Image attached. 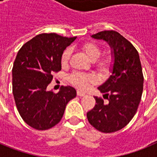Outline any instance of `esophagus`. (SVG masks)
<instances>
[{"label": "esophagus", "instance_id": "esophagus-1", "mask_svg": "<svg viewBox=\"0 0 157 157\" xmlns=\"http://www.w3.org/2000/svg\"><path fill=\"white\" fill-rule=\"evenodd\" d=\"M77 95L79 96V97H83V96H85L86 94L84 92H82L80 90H78L77 91Z\"/></svg>", "mask_w": 157, "mask_h": 157}]
</instances>
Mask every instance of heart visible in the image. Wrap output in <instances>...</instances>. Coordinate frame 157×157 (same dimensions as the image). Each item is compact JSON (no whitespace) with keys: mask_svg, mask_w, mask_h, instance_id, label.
<instances>
[{"mask_svg":"<svg viewBox=\"0 0 157 157\" xmlns=\"http://www.w3.org/2000/svg\"><path fill=\"white\" fill-rule=\"evenodd\" d=\"M81 50L86 54V56L92 62L96 61L101 55V49L96 43L90 41L86 42L80 46ZM71 56L70 49L67 48L63 52L60 57V63L62 66H66L69 61ZM96 67L101 73H109L113 64V59L111 56H106L102 59L96 61ZM69 81L80 90H86L94 82V78L90 75L82 73H74L69 77Z\"/></svg>","mask_w":157,"mask_h":157,"instance_id":"1","label":"heart"}]
</instances>
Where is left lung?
Segmentation results:
<instances>
[{
	"label": "left lung",
	"mask_w": 157,
	"mask_h": 157,
	"mask_svg": "<svg viewBox=\"0 0 157 157\" xmlns=\"http://www.w3.org/2000/svg\"><path fill=\"white\" fill-rule=\"evenodd\" d=\"M91 37L109 43L114 63L112 75L98 87L108 102L94 97L96 105L87 112V119L101 132H116L130 123L141 101L144 78L139 55L134 45L115 30H104Z\"/></svg>",
	"instance_id": "left-lung-1"
}]
</instances>
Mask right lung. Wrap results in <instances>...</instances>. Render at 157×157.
<instances>
[{
	"mask_svg": "<svg viewBox=\"0 0 157 157\" xmlns=\"http://www.w3.org/2000/svg\"><path fill=\"white\" fill-rule=\"evenodd\" d=\"M76 37L41 34L25 43L12 67V93L22 119L30 127L45 130L56 125L69 101L76 97L71 86L48 91L52 73L61 70L60 57Z\"/></svg>",
	"mask_w": 157,
	"mask_h": 157,
	"instance_id": "obj_1",
	"label": "right lung"
}]
</instances>
